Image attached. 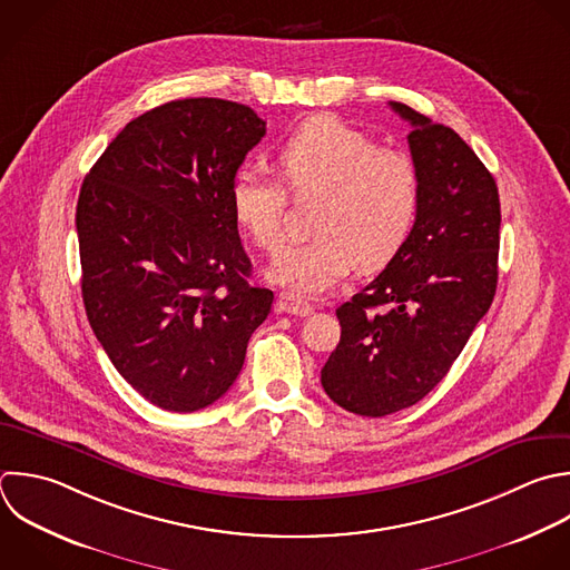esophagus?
I'll list each match as a JSON object with an SVG mask.
<instances>
[{"mask_svg": "<svg viewBox=\"0 0 570 570\" xmlns=\"http://www.w3.org/2000/svg\"><path fill=\"white\" fill-rule=\"evenodd\" d=\"M276 309H278V312H283V314H289V316H303V318H305V316H309V314L314 312V307H312L307 301H303L301 296L289 294V292L278 294Z\"/></svg>", "mask_w": 570, "mask_h": 570, "instance_id": "34e87169", "label": "esophagus"}]
</instances>
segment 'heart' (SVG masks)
I'll use <instances>...</instances> for the list:
<instances>
[{
	"instance_id": "heart-1",
	"label": "heart",
	"mask_w": 570,
	"mask_h": 570,
	"mask_svg": "<svg viewBox=\"0 0 570 570\" xmlns=\"http://www.w3.org/2000/svg\"><path fill=\"white\" fill-rule=\"evenodd\" d=\"M281 176L294 194H321L314 232L283 247L272 281L296 294H321L343 281L352 265L374 272L407 243L421 205L414 160L332 116L294 129L278 149ZM287 187L245 165L232 180V212L254 243L274 254L283 238Z\"/></svg>"
}]
</instances>
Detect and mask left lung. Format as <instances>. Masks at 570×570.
<instances>
[{
    "instance_id": "obj_1",
    "label": "left lung",
    "mask_w": 570,
    "mask_h": 570,
    "mask_svg": "<svg viewBox=\"0 0 570 570\" xmlns=\"http://www.w3.org/2000/svg\"><path fill=\"white\" fill-rule=\"evenodd\" d=\"M412 125L416 225L387 267L336 309L341 341L321 370L327 396L361 416L421 401L452 367L497 289L499 191L450 127L390 102Z\"/></svg>"
}]
</instances>
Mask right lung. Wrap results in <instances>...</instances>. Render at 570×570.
I'll list each match as a JSON object with an SVG mask.
<instances>
[{"instance_id":"obj_1","label":"right lung","mask_w":570,"mask_h":570,"mask_svg":"<svg viewBox=\"0 0 570 570\" xmlns=\"http://www.w3.org/2000/svg\"><path fill=\"white\" fill-rule=\"evenodd\" d=\"M265 136L245 105L187 98L131 120L78 198L82 298L127 383L169 412L218 401L274 292L252 285L232 180Z\"/></svg>"}]
</instances>
